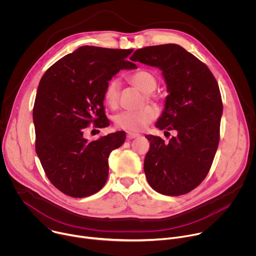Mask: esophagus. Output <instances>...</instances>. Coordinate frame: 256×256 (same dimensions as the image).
Instances as JSON below:
<instances>
[{"label": "esophagus", "mask_w": 256, "mask_h": 256, "mask_svg": "<svg viewBox=\"0 0 256 256\" xmlns=\"http://www.w3.org/2000/svg\"><path fill=\"white\" fill-rule=\"evenodd\" d=\"M140 136V134H136V132H128L126 134V138H138Z\"/></svg>", "instance_id": "1"}]
</instances>
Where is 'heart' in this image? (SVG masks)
I'll use <instances>...</instances> for the list:
<instances>
[{
  "mask_svg": "<svg viewBox=\"0 0 256 256\" xmlns=\"http://www.w3.org/2000/svg\"><path fill=\"white\" fill-rule=\"evenodd\" d=\"M128 81L138 90L147 94V98L149 100H157V96L153 94L157 88V79L150 70H138L128 76ZM118 81L116 79L109 81L103 92V99L106 105L110 108H116L118 103ZM156 118V109L151 105H147L138 109V110L122 112L118 114L114 118V122L118 128L132 132L142 130Z\"/></svg>",
  "mask_w": 256,
  "mask_h": 256,
  "instance_id": "b5f03b06",
  "label": "heart"
}]
</instances>
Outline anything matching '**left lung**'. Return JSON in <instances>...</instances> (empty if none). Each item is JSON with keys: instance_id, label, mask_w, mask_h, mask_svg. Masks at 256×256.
<instances>
[{"instance_id": "obj_1", "label": "left lung", "mask_w": 256, "mask_h": 256, "mask_svg": "<svg viewBox=\"0 0 256 256\" xmlns=\"http://www.w3.org/2000/svg\"><path fill=\"white\" fill-rule=\"evenodd\" d=\"M130 60L162 70L169 95L156 126L177 132L168 142L146 136V177L159 194H188L208 175L220 140L223 102L218 82L202 62L178 44L140 48Z\"/></svg>"}]
</instances>
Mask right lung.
Returning a JSON list of instances; mask_svg holds the SVG:
<instances>
[{
  "label": "right lung",
  "mask_w": 256,
  "mask_h": 256,
  "mask_svg": "<svg viewBox=\"0 0 256 256\" xmlns=\"http://www.w3.org/2000/svg\"><path fill=\"white\" fill-rule=\"evenodd\" d=\"M134 50L81 46L54 64L42 76L33 107L35 150L52 184L72 198L98 192L108 177V157L126 140L116 132L92 142L84 138L91 124L106 128L103 92L124 68Z\"/></svg>",
  "instance_id": "obj_1"
}]
</instances>
